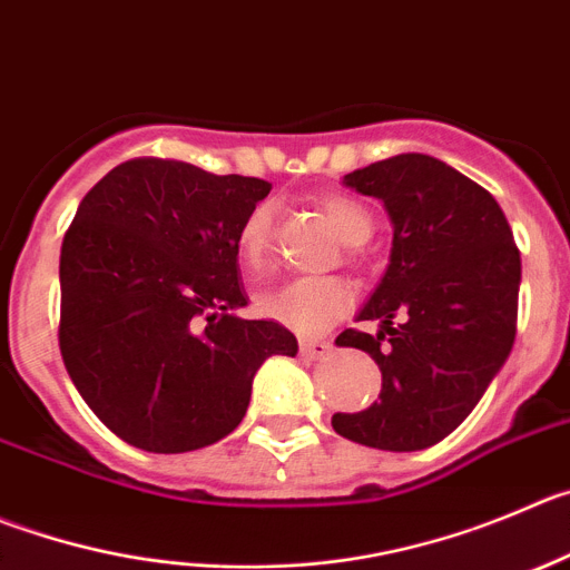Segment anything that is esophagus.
Listing matches in <instances>:
<instances>
[{"instance_id": "34e87169", "label": "esophagus", "mask_w": 570, "mask_h": 570, "mask_svg": "<svg viewBox=\"0 0 570 570\" xmlns=\"http://www.w3.org/2000/svg\"><path fill=\"white\" fill-rule=\"evenodd\" d=\"M301 354L309 360H321L332 354V343L328 340H301Z\"/></svg>"}]
</instances>
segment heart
Here are the masks:
<instances>
[{"label": "heart", "instance_id": "1", "mask_svg": "<svg viewBox=\"0 0 570 570\" xmlns=\"http://www.w3.org/2000/svg\"><path fill=\"white\" fill-rule=\"evenodd\" d=\"M321 207L326 219L332 222L340 242L348 244V247H360L374 233L371 213L348 196H326ZM275 213H278L275 202H258L238 227V255L249 269L264 267V261H267L275 236ZM258 306L264 315L284 323L292 332L312 337V334H323L340 317L348 315L351 306H354V292L337 278H297L261 295Z\"/></svg>", "mask_w": 570, "mask_h": 570}]
</instances>
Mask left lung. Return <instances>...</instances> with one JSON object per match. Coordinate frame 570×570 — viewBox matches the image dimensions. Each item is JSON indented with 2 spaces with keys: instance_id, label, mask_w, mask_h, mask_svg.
<instances>
[{
  "instance_id": "8db88e82",
  "label": "left lung",
  "mask_w": 570,
  "mask_h": 570,
  "mask_svg": "<svg viewBox=\"0 0 570 570\" xmlns=\"http://www.w3.org/2000/svg\"><path fill=\"white\" fill-rule=\"evenodd\" d=\"M374 196L393 225L391 264L337 345L368 351L382 371L380 402L334 413L357 444L413 453L439 444L481 402L518 332L520 249L489 190L428 154H396L343 177Z\"/></svg>"
}]
</instances>
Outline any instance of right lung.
<instances>
[{"instance_id": "add662e5", "label": "right lung", "mask_w": 570, "mask_h": 570, "mask_svg": "<svg viewBox=\"0 0 570 570\" xmlns=\"http://www.w3.org/2000/svg\"><path fill=\"white\" fill-rule=\"evenodd\" d=\"M273 185L179 159L111 168L61 244L58 345L95 416L148 453H190L242 424L253 376L297 340L244 321L238 227Z\"/></svg>"}]
</instances>
